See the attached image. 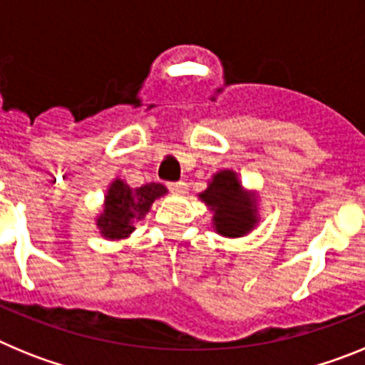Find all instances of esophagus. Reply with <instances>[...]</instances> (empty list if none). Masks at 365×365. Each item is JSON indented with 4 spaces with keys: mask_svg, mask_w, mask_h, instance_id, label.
<instances>
[{
    "mask_svg": "<svg viewBox=\"0 0 365 365\" xmlns=\"http://www.w3.org/2000/svg\"><path fill=\"white\" fill-rule=\"evenodd\" d=\"M168 188L172 190L173 193H185L186 192V182H185V180H177V182H168Z\"/></svg>",
    "mask_w": 365,
    "mask_h": 365,
    "instance_id": "34e87169",
    "label": "esophagus"
}]
</instances>
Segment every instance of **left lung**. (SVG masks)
I'll use <instances>...</instances> for the list:
<instances>
[{
  "label": "left lung",
  "instance_id": "obj_1",
  "mask_svg": "<svg viewBox=\"0 0 365 365\" xmlns=\"http://www.w3.org/2000/svg\"><path fill=\"white\" fill-rule=\"evenodd\" d=\"M214 210L215 230L228 237L245 235L256 222L254 202L241 190L234 172H219L210 186L199 195Z\"/></svg>",
  "mask_w": 365,
  "mask_h": 365
}]
</instances>
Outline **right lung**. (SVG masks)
<instances>
[{
	"label": "right lung",
	"instance_id": "obj_1",
	"mask_svg": "<svg viewBox=\"0 0 365 365\" xmlns=\"http://www.w3.org/2000/svg\"><path fill=\"white\" fill-rule=\"evenodd\" d=\"M166 188L150 182L140 188H130L122 180H115L106 195V210L96 225L109 240H122L135 230L133 222L140 221L150 210L151 202L164 195Z\"/></svg>",
	"mask_w": 365,
	"mask_h": 365
}]
</instances>
